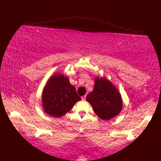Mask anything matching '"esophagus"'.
Segmentation results:
<instances>
[{
    "label": "esophagus",
    "instance_id": "esophagus-1",
    "mask_svg": "<svg viewBox=\"0 0 161 161\" xmlns=\"http://www.w3.org/2000/svg\"><path fill=\"white\" fill-rule=\"evenodd\" d=\"M86 95H84V96L81 97V100H86Z\"/></svg>",
    "mask_w": 161,
    "mask_h": 161
}]
</instances>
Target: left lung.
<instances>
[{
	"label": "left lung",
	"instance_id": "left-lung-1",
	"mask_svg": "<svg viewBox=\"0 0 161 161\" xmlns=\"http://www.w3.org/2000/svg\"><path fill=\"white\" fill-rule=\"evenodd\" d=\"M86 100L91 104L95 114L104 120L114 118L122 108L120 94L104 78L95 79L94 89L87 95Z\"/></svg>",
	"mask_w": 161,
	"mask_h": 161
}]
</instances>
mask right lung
<instances>
[{
  "label": "right lung",
  "instance_id": "1",
  "mask_svg": "<svg viewBox=\"0 0 161 161\" xmlns=\"http://www.w3.org/2000/svg\"><path fill=\"white\" fill-rule=\"evenodd\" d=\"M81 97L68 77L55 75L47 81L42 96L43 106L47 114L59 118L71 110Z\"/></svg>",
  "mask_w": 161,
  "mask_h": 161
}]
</instances>
